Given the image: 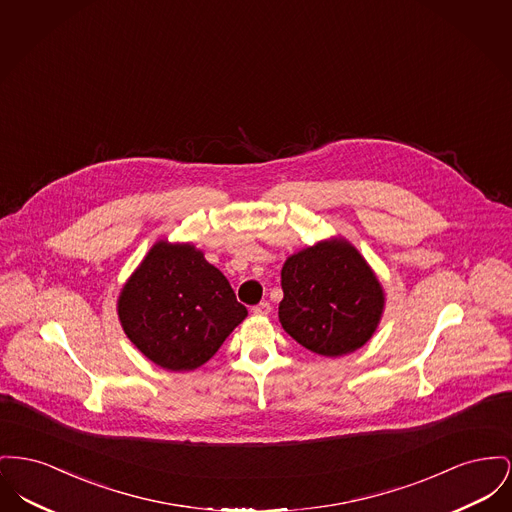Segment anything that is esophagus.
<instances>
[{"label":"esophagus","instance_id":"34e87169","mask_svg":"<svg viewBox=\"0 0 512 512\" xmlns=\"http://www.w3.org/2000/svg\"><path fill=\"white\" fill-rule=\"evenodd\" d=\"M253 313L259 315V317H267L271 313V303L269 301H261L259 305L253 307Z\"/></svg>","mask_w":512,"mask_h":512}]
</instances>
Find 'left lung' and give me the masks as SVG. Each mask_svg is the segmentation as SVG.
Here are the masks:
<instances>
[{"label": "left lung", "mask_w": 512, "mask_h": 512, "mask_svg": "<svg viewBox=\"0 0 512 512\" xmlns=\"http://www.w3.org/2000/svg\"><path fill=\"white\" fill-rule=\"evenodd\" d=\"M278 319L303 348L338 358L361 348L377 329L385 292L350 241L325 240L290 255L282 267Z\"/></svg>", "instance_id": "obj_1"}]
</instances>
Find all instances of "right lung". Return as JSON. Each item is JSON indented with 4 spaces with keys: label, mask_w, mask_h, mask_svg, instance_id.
<instances>
[{
    "label": "right lung",
    "mask_w": 512,
    "mask_h": 512,
    "mask_svg": "<svg viewBox=\"0 0 512 512\" xmlns=\"http://www.w3.org/2000/svg\"><path fill=\"white\" fill-rule=\"evenodd\" d=\"M118 315L127 338L152 363L193 371L218 352L247 309L203 251L160 240L123 284Z\"/></svg>",
    "instance_id": "add662e5"
}]
</instances>
